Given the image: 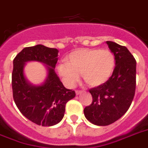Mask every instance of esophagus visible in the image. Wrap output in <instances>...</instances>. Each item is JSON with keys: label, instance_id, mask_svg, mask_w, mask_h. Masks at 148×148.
<instances>
[{"label": "esophagus", "instance_id": "obj_1", "mask_svg": "<svg viewBox=\"0 0 148 148\" xmlns=\"http://www.w3.org/2000/svg\"><path fill=\"white\" fill-rule=\"evenodd\" d=\"M82 92H83L82 90H75V93H76V95L81 94Z\"/></svg>", "mask_w": 148, "mask_h": 148}]
</instances>
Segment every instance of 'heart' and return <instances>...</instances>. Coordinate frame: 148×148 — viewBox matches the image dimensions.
<instances>
[{
    "instance_id": "1",
    "label": "heart",
    "mask_w": 148,
    "mask_h": 148,
    "mask_svg": "<svg viewBox=\"0 0 148 148\" xmlns=\"http://www.w3.org/2000/svg\"><path fill=\"white\" fill-rule=\"evenodd\" d=\"M66 59L58 64L57 71L69 86H75L81 73L89 86L103 85L111 77L116 65L115 56L108 49H79Z\"/></svg>"
}]
</instances>
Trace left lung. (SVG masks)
Segmentation results:
<instances>
[{"label":"left lung","mask_w":148,"mask_h":148,"mask_svg":"<svg viewBox=\"0 0 148 148\" xmlns=\"http://www.w3.org/2000/svg\"><path fill=\"white\" fill-rule=\"evenodd\" d=\"M115 56L111 77L89 91L92 102L84 109L85 116L97 126H107L119 120L131 105L136 90V60L125 46L107 41Z\"/></svg>","instance_id":"8db88e82"}]
</instances>
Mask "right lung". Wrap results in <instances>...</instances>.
<instances>
[{"label": "right lung", "instance_id": "add662e5", "mask_svg": "<svg viewBox=\"0 0 148 148\" xmlns=\"http://www.w3.org/2000/svg\"><path fill=\"white\" fill-rule=\"evenodd\" d=\"M58 50L42 45L26 47L14 58L12 91L16 106L29 121L38 125L50 127L62 121L66 105L75 92L68 90L55 73ZM28 61H41L48 66L49 75L41 86H34L23 76V68Z\"/></svg>", "mask_w": 148, "mask_h": 148}]
</instances>
